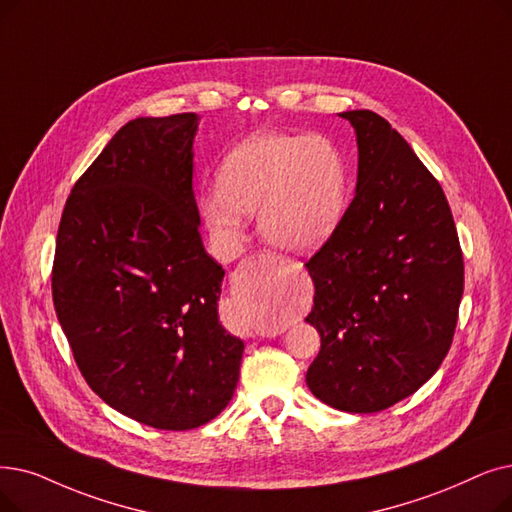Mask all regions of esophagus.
<instances>
[{
	"label": "esophagus",
	"instance_id": "esophagus-1",
	"mask_svg": "<svg viewBox=\"0 0 512 512\" xmlns=\"http://www.w3.org/2000/svg\"><path fill=\"white\" fill-rule=\"evenodd\" d=\"M259 259H263V261H265V259H272V257H270V255H259ZM244 265H247V261H244V263L240 265V268H238V270L232 274V282H238V280L242 278V270H244Z\"/></svg>",
	"mask_w": 512,
	"mask_h": 512
}]
</instances>
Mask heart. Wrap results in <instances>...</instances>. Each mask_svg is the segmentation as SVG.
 <instances>
[{"instance_id": "1", "label": "heart", "mask_w": 512, "mask_h": 512, "mask_svg": "<svg viewBox=\"0 0 512 512\" xmlns=\"http://www.w3.org/2000/svg\"><path fill=\"white\" fill-rule=\"evenodd\" d=\"M217 192L198 198L205 226L221 242L242 234V215H255L276 249L314 253L339 228L347 207V167L320 136L259 133L221 163Z\"/></svg>"}]
</instances>
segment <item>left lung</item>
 <instances>
[{
    "label": "left lung",
    "mask_w": 512,
    "mask_h": 512,
    "mask_svg": "<svg viewBox=\"0 0 512 512\" xmlns=\"http://www.w3.org/2000/svg\"><path fill=\"white\" fill-rule=\"evenodd\" d=\"M339 117L355 129L358 184L339 228L305 268L320 353L305 383L320 402L381 412L418 391L446 358L464 263L439 182L372 110Z\"/></svg>",
    "instance_id": "1"
}]
</instances>
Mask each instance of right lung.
Instances as JSON below:
<instances>
[{
  "label": "right lung",
  "mask_w": 512,
  "mask_h": 512,
  "mask_svg": "<svg viewBox=\"0 0 512 512\" xmlns=\"http://www.w3.org/2000/svg\"><path fill=\"white\" fill-rule=\"evenodd\" d=\"M201 117L125 123L64 205L52 270L58 322L110 408L142 425H205L234 395L244 343L219 324L224 270L194 201Z\"/></svg>",
  "instance_id": "1"
}]
</instances>
